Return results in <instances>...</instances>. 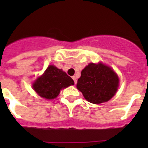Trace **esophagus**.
<instances>
[{"label":"esophagus","instance_id":"1","mask_svg":"<svg viewBox=\"0 0 148 148\" xmlns=\"http://www.w3.org/2000/svg\"><path fill=\"white\" fill-rule=\"evenodd\" d=\"M72 79H73V80H74V84H77V78H76V77H74H74H72Z\"/></svg>","mask_w":148,"mask_h":148}]
</instances>
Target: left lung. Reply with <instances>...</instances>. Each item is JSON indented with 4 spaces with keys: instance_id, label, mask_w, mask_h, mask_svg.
<instances>
[{
    "instance_id": "8db88e82",
    "label": "left lung",
    "mask_w": 148,
    "mask_h": 148,
    "mask_svg": "<svg viewBox=\"0 0 148 148\" xmlns=\"http://www.w3.org/2000/svg\"><path fill=\"white\" fill-rule=\"evenodd\" d=\"M119 78L110 67L91 63L82 71L77 87L88 102L100 104L110 100L117 90Z\"/></svg>"
}]
</instances>
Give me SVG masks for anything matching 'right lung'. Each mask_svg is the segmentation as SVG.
Wrapping results in <instances>:
<instances>
[{"label": "right lung", "instance_id": "add662e5", "mask_svg": "<svg viewBox=\"0 0 148 148\" xmlns=\"http://www.w3.org/2000/svg\"><path fill=\"white\" fill-rule=\"evenodd\" d=\"M74 84L73 79L66 73L50 65L44 74L33 84V88L41 97L52 99L59 95L61 89Z\"/></svg>", "mask_w": 148, "mask_h": 148}]
</instances>
